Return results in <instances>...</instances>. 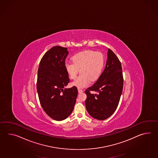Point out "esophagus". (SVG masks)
Returning a JSON list of instances; mask_svg holds the SVG:
<instances>
[{
  "instance_id": "1",
  "label": "esophagus",
  "mask_w": 158,
  "mask_h": 158,
  "mask_svg": "<svg viewBox=\"0 0 158 158\" xmlns=\"http://www.w3.org/2000/svg\"><path fill=\"white\" fill-rule=\"evenodd\" d=\"M77 90H78V93H82L83 91V89H80V88H78L77 89Z\"/></svg>"
}]
</instances>
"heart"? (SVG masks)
<instances>
[{"label":"heart","instance_id":"obj_1","mask_svg":"<svg viewBox=\"0 0 158 158\" xmlns=\"http://www.w3.org/2000/svg\"><path fill=\"white\" fill-rule=\"evenodd\" d=\"M71 59L73 63H65V71L71 79H75L80 70V75L73 82L78 88L88 85L91 81L98 80L104 68V55L100 52L83 51L75 54Z\"/></svg>","mask_w":158,"mask_h":158}]
</instances>
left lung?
Masks as SVG:
<instances>
[{"mask_svg":"<svg viewBox=\"0 0 158 158\" xmlns=\"http://www.w3.org/2000/svg\"><path fill=\"white\" fill-rule=\"evenodd\" d=\"M106 67L100 77L85 91V101L89 114L98 120H105L115 111L119 104L123 87L122 64L119 59L110 48ZM96 91L98 94L90 93Z\"/></svg>","mask_w":158,"mask_h":158,"instance_id":"obj_1","label":"left lung"}]
</instances>
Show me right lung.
I'll use <instances>...</instances> for the list:
<instances>
[{"mask_svg": "<svg viewBox=\"0 0 158 158\" xmlns=\"http://www.w3.org/2000/svg\"><path fill=\"white\" fill-rule=\"evenodd\" d=\"M66 47L55 46L43 55L39 65L37 91L43 109L52 119L63 120L71 114L77 95V87L64 89L69 82L65 69Z\"/></svg>", "mask_w": 158, "mask_h": 158, "instance_id": "add662e5", "label": "right lung"}]
</instances>
